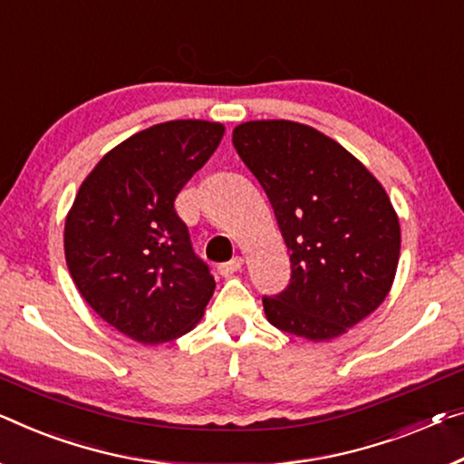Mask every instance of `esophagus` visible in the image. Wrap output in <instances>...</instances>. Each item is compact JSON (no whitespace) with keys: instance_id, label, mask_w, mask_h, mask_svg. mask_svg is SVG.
Segmentation results:
<instances>
[{"instance_id":"1","label":"esophagus","mask_w":464,"mask_h":464,"mask_svg":"<svg viewBox=\"0 0 464 464\" xmlns=\"http://www.w3.org/2000/svg\"><path fill=\"white\" fill-rule=\"evenodd\" d=\"M241 266H244V258H241V256H235V258H231L229 262H223V265H218L217 271L223 276H229L233 273H237Z\"/></svg>"}]
</instances>
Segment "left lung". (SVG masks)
Returning a JSON list of instances; mask_svg holds the SVG:
<instances>
[{"label": "left lung", "mask_w": 464, "mask_h": 464, "mask_svg": "<svg viewBox=\"0 0 464 464\" xmlns=\"http://www.w3.org/2000/svg\"><path fill=\"white\" fill-rule=\"evenodd\" d=\"M233 145L265 189L292 262L287 287L262 295L266 319L313 342L345 334L385 300L396 275L400 223L385 189L306 124L244 122Z\"/></svg>", "instance_id": "left-lung-1"}]
</instances>
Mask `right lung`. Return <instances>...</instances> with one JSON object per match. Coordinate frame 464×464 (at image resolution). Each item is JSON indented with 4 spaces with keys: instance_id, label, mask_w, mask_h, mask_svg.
Masks as SVG:
<instances>
[{
    "instance_id": "obj_1",
    "label": "right lung",
    "mask_w": 464,
    "mask_h": 464,
    "mask_svg": "<svg viewBox=\"0 0 464 464\" xmlns=\"http://www.w3.org/2000/svg\"><path fill=\"white\" fill-rule=\"evenodd\" d=\"M223 133L218 122L170 121L129 137L89 172L68 212L64 252L74 285L135 342L185 335L212 298L217 283L193 252L175 198Z\"/></svg>"
}]
</instances>
